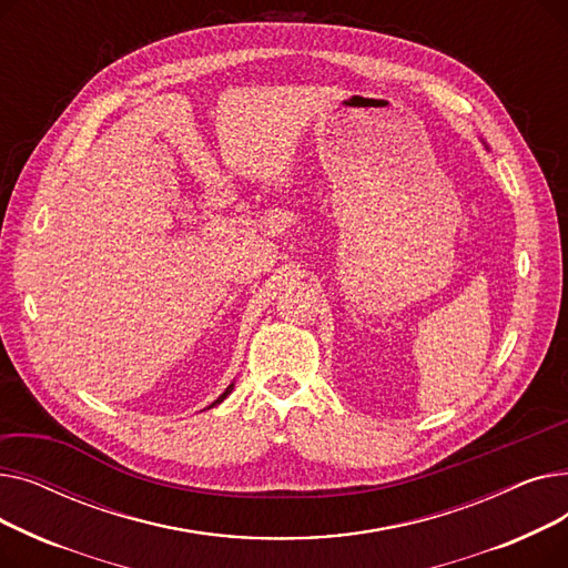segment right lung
I'll use <instances>...</instances> for the list:
<instances>
[{
  "mask_svg": "<svg viewBox=\"0 0 568 568\" xmlns=\"http://www.w3.org/2000/svg\"><path fill=\"white\" fill-rule=\"evenodd\" d=\"M230 392H232V384H230V386H227V389H225V394H223V396H221V398H219V400H216V403H214V405H219V403H223V400H225V398H227V394H230ZM214 405H212V407H214Z\"/></svg>",
  "mask_w": 568,
  "mask_h": 568,
  "instance_id": "add662e5",
  "label": "right lung"
}]
</instances>
